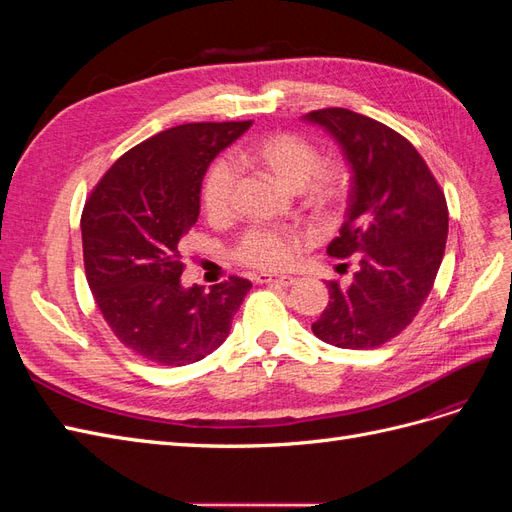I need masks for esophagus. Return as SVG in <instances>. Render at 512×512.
<instances>
[{"instance_id":"34e87169","label":"esophagus","mask_w":512,"mask_h":512,"mask_svg":"<svg viewBox=\"0 0 512 512\" xmlns=\"http://www.w3.org/2000/svg\"><path fill=\"white\" fill-rule=\"evenodd\" d=\"M256 282L258 284H275V286H290L294 284V277L292 275H269V273H260L256 275Z\"/></svg>"}]
</instances>
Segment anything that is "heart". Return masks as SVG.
<instances>
[{"mask_svg":"<svg viewBox=\"0 0 512 512\" xmlns=\"http://www.w3.org/2000/svg\"><path fill=\"white\" fill-rule=\"evenodd\" d=\"M239 166H260L288 190L309 185L312 198L320 207H333L344 194L346 170L337 162L318 164L316 147L297 134H271L239 151ZM218 160L205 177L203 200L213 218H222L232 207L237 185V166ZM301 250V235L290 228H254L245 232L237 245V256L258 269H284L292 265Z\"/></svg>","mask_w":512,"mask_h":512,"instance_id":"obj_1","label":"heart"}]
</instances>
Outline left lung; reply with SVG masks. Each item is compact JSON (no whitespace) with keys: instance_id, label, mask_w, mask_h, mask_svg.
Returning <instances> with one entry per match:
<instances>
[{"instance_id":"8db88e82","label":"left lung","mask_w":512,"mask_h":512,"mask_svg":"<svg viewBox=\"0 0 512 512\" xmlns=\"http://www.w3.org/2000/svg\"><path fill=\"white\" fill-rule=\"evenodd\" d=\"M327 132L350 168L348 207L327 254L356 256L352 282H329V305L312 324L322 342L378 348L397 337L429 297L444 256L448 207L410 141L348 108L303 115Z\"/></svg>"}]
</instances>
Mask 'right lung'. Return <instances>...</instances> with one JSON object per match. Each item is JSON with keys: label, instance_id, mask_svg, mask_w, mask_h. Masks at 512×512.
I'll use <instances>...</instances> for the list:
<instances>
[{"label": "right lung", "instance_id": "add662e5", "mask_svg": "<svg viewBox=\"0 0 512 512\" xmlns=\"http://www.w3.org/2000/svg\"><path fill=\"white\" fill-rule=\"evenodd\" d=\"M252 121L185 123L108 168L83 209V260L98 309L119 342L149 363L181 367L218 350L252 282L183 286L181 239L200 213L213 158Z\"/></svg>", "mask_w": 512, "mask_h": 512}]
</instances>
